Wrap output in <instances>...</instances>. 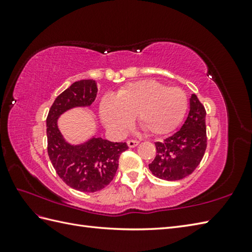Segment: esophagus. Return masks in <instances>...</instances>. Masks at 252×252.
<instances>
[{"label":"esophagus","mask_w":252,"mask_h":252,"mask_svg":"<svg viewBox=\"0 0 252 252\" xmlns=\"http://www.w3.org/2000/svg\"><path fill=\"white\" fill-rule=\"evenodd\" d=\"M126 144H127V146H129L130 148H133V147H135V146H137L138 145V141H135V140H129L126 142Z\"/></svg>","instance_id":"34e87169"}]
</instances>
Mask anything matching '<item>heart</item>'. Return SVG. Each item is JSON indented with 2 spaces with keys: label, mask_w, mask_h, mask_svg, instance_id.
<instances>
[{
  "label": "heart",
  "mask_w": 252,
  "mask_h": 252,
  "mask_svg": "<svg viewBox=\"0 0 252 252\" xmlns=\"http://www.w3.org/2000/svg\"><path fill=\"white\" fill-rule=\"evenodd\" d=\"M187 96L178 87H167L156 80H141L121 88L116 95L101 99L99 112L104 125L116 134L126 133L133 117L153 135L173 131L183 120Z\"/></svg>",
  "instance_id": "heart-1"
}]
</instances>
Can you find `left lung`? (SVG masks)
Masks as SVG:
<instances>
[{
	"instance_id": "8db88e82",
	"label": "left lung",
	"mask_w": 252,
	"mask_h": 252,
	"mask_svg": "<svg viewBox=\"0 0 252 252\" xmlns=\"http://www.w3.org/2000/svg\"><path fill=\"white\" fill-rule=\"evenodd\" d=\"M155 145L156 157L148 167L158 179L178 181L194 172L207 148L206 109L195 94L189 98V116L181 129Z\"/></svg>"
}]
</instances>
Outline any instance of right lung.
<instances>
[{"mask_svg": "<svg viewBox=\"0 0 252 252\" xmlns=\"http://www.w3.org/2000/svg\"><path fill=\"white\" fill-rule=\"evenodd\" d=\"M97 87L94 80L72 83L56 97L46 118L47 153L58 176L73 189L94 192L103 189L116 175L120 155L126 143H114L92 137L80 145L65 141L58 130L57 120L74 107L91 106L96 98Z\"/></svg>", "mask_w": 252, "mask_h": 252, "instance_id": "1", "label": "right lung"}]
</instances>
